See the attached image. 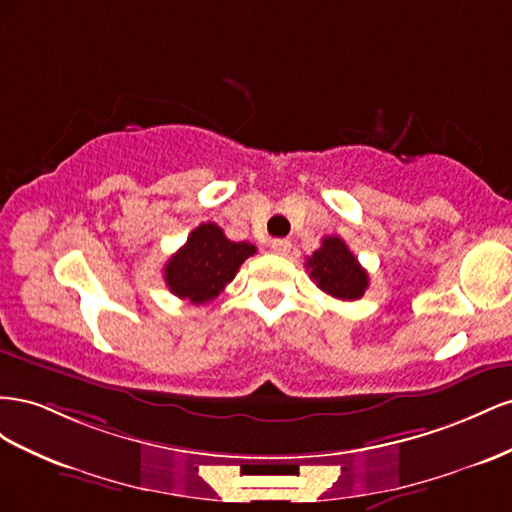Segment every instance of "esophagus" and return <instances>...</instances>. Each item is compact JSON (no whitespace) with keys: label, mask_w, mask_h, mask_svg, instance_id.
<instances>
[{"label":"esophagus","mask_w":512,"mask_h":512,"mask_svg":"<svg viewBox=\"0 0 512 512\" xmlns=\"http://www.w3.org/2000/svg\"><path fill=\"white\" fill-rule=\"evenodd\" d=\"M291 251V242L289 240H274L272 242V253L276 255H289Z\"/></svg>","instance_id":"esophagus-1"}]
</instances>
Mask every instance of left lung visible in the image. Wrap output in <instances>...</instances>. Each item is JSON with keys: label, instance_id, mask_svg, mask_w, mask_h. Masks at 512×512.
Listing matches in <instances>:
<instances>
[{"label": "left lung", "instance_id": "obj_1", "mask_svg": "<svg viewBox=\"0 0 512 512\" xmlns=\"http://www.w3.org/2000/svg\"><path fill=\"white\" fill-rule=\"evenodd\" d=\"M306 270L321 291L339 300H358L369 287V274L339 236H328L306 259Z\"/></svg>", "mask_w": 512, "mask_h": 512}]
</instances>
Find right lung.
<instances>
[{
    "mask_svg": "<svg viewBox=\"0 0 512 512\" xmlns=\"http://www.w3.org/2000/svg\"><path fill=\"white\" fill-rule=\"evenodd\" d=\"M257 248L231 242L214 223H201L165 264V283L173 296L193 304L214 300Z\"/></svg>",
    "mask_w": 512,
    "mask_h": 512,
    "instance_id": "1",
    "label": "right lung"
}]
</instances>
